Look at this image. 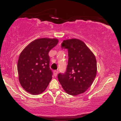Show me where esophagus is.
I'll use <instances>...</instances> for the list:
<instances>
[{"label":"esophagus","mask_w":121,"mask_h":121,"mask_svg":"<svg viewBox=\"0 0 121 121\" xmlns=\"http://www.w3.org/2000/svg\"><path fill=\"white\" fill-rule=\"evenodd\" d=\"M53 73H54V76H55V77H56L57 75L58 71H57V70H54Z\"/></svg>","instance_id":"obj_1"}]
</instances>
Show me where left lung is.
<instances>
[{"mask_svg":"<svg viewBox=\"0 0 121 121\" xmlns=\"http://www.w3.org/2000/svg\"><path fill=\"white\" fill-rule=\"evenodd\" d=\"M61 47L68 51V63L64 74L58 79L65 92L72 95L84 93L92 85L97 74V61L93 53L81 40H64Z\"/></svg>","mask_w":121,"mask_h":121,"instance_id":"8db88e82","label":"left lung"}]
</instances>
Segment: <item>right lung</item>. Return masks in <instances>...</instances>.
<instances>
[{"instance_id": "obj_1", "label": "right lung", "mask_w": 121, "mask_h": 121, "mask_svg": "<svg viewBox=\"0 0 121 121\" xmlns=\"http://www.w3.org/2000/svg\"><path fill=\"white\" fill-rule=\"evenodd\" d=\"M59 43L57 39L41 38L30 42L21 52L17 62L19 80L29 93L37 95L47 89L52 78L49 68L50 50Z\"/></svg>"}]
</instances>
